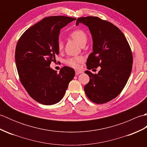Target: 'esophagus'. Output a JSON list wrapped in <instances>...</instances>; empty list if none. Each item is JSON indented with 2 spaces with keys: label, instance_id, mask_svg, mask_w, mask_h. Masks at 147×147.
Here are the masks:
<instances>
[{
  "label": "esophagus",
  "instance_id": "esophagus-1",
  "mask_svg": "<svg viewBox=\"0 0 147 147\" xmlns=\"http://www.w3.org/2000/svg\"><path fill=\"white\" fill-rule=\"evenodd\" d=\"M75 73H76V75H78V74H81V73H82L83 72H82V71H78V70H76V71H75Z\"/></svg>",
  "mask_w": 147,
  "mask_h": 147
}]
</instances>
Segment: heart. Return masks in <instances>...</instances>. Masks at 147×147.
Segmentation results:
<instances>
[{
    "mask_svg": "<svg viewBox=\"0 0 147 147\" xmlns=\"http://www.w3.org/2000/svg\"><path fill=\"white\" fill-rule=\"evenodd\" d=\"M69 37L74 40L77 43L81 46H84L87 41V35L83 30L80 29H77L72 32L69 34ZM57 49L59 52H61L64 48L63 42L61 40H59L57 42ZM83 61V58L82 56H76L67 59L65 61V63L71 67L78 69L80 67V64H82Z\"/></svg>",
    "mask_w": 147,
    "mask_h": 147,
    "instance_id": "obj_1",
    "label": "heart"
}]
</instances>
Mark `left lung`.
<instances>
[{"mask_svg": "<svg viewBox=\"0 0 147 147\" xmlns=\"http://www.w3.org/2000/svg\"><path fill=\"white\" fill-rule=\"evenodd\" d=\"M82 23L89 28L93 38V52L88 56V69L101 67L98 74L89 71L90 77L84 87L90 100L105 104L120 94L131 73L133 54L125 36L114 24L95 16L78 18L76 25Z\"/></svg>", "mask_w": 147, "mask_h": 147, "instance_id": "8db88e82", "label": "left lung"}]
</instances>
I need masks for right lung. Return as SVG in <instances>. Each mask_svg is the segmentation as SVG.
<instances>
[{"label": "right lung", "mask_w": 147, "mask_h": 147, "mask_svg": "<svg viewBox=\"0 0 147 147\" xmlns=\"http://www.w3.org/2000/svg\"><path fill=\"white\" fill-rule=\"evenodd\" d=\"M75 20L63 16L46 17L26 30L18 41L15 60L20 80L40 104L59 102L75 75L69 67H62L59 73L50 67L59 54L57 44L61 28Z\"/></svg>", "instance_id": "1"}]
</instances>
